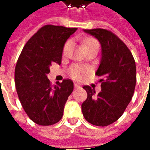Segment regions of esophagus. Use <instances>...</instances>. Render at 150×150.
<instances>
[{"instance_id": "1", "label": "esophagus", "mask_w": 150, "mask_h": 150, "mask_svg": "<svg viewBox=\"0 0 150 150\" xmlns=\"http://www.w3.org/2000/svg\"><path fill=\"white\" fill-rule=\"evenodd\" d=\"M78 87H80V86L78 85V84H76V83H74V88H78Z\"/></svg>"}]
</instances>
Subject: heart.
Here are the masks:
<instances>
[{
	"label": "heart",
	"mask_w": 150,
	"mask_h": 150,
	"mask_svg": "<svg viewBox=\"0 0 150 150\" xmlns=\"http://www.w3.org/2000/svg\"><path fill=\"white\" fill-rule=\"evenodd\" d=\"M83 45H84V47H85L86 51L91 49H100V43L95 38H87V39H86L85 41H84ZM70 45H71V41L70 40L65 42L64 48H63V53L66 54L68 52ZM88 73V68L78 64L72 65L69 68V75H70V77H73V79H77V80L82 78Z\"/></svg>",
	"instance_id": "heart-1"
}]
</instances>
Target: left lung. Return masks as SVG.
Wrapping results in <instances>:
<instances>
[{
	"mask_svg": "<svg viewBox=\"0 0 150 150\" xmlns=\"http://www.w3.org/2000/svg\"><path fill=\"white\" fill-rule=\"evenodd\" d=\"M96 38L102 46L100 64L96 75L101 77V91L84 86L87 99L81 111L88 122L106 127L116 122L132 100L136 83V62L124 42L111 31L104 28L85 29Z\"/></svg>",
	"mask_w": 150,
	"mask_h": 150,
	"instance_id": "left-lung-1",
	"label": "left lung"
}]
</instances>
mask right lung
<instances>
[{"label":"right lung","mask_w":150,"mask_h":150,"mask_svg":"<svg viewBox=\"0 0 150 150\" xmlns=\"http://www.w3.org/2000/svg\"><path fill=\"white\" fill-rule=\"evenodd\" d=\"M77 29L43 26L27 42L18 59L14 81L18 99L28 117L40 126L55 124L61 119L73 92L70 79L52 86L47 74L52 63L61 64L65 42Z\"/></svg>","instance_id":"add662e5"}]
</instances>
